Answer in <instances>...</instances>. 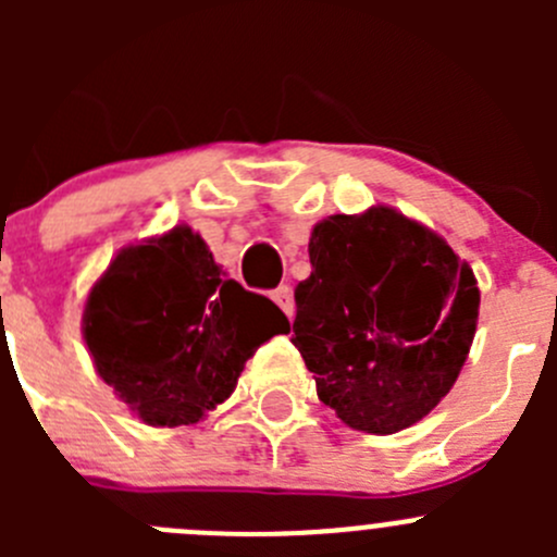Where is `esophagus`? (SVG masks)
Returning a JSON list of instances; mask_svg holds the SVG:
<instances>
[{
	"mask_svg": "<svg viewBox=\"0 0 557 557\" xmlns=\"http://www.w3.org/2000/svg\"><path fill=\"white\" fill-rule=\"evenodd\" d=\"M272 299H274V305L280 307V310L288 314V318H294V310H296V307H294V290H290L288 285H280V288H274Z\"/></svg>",
	"mask_w": 557,
	"mask_h": 557,
	"instance_id": "esophagus-1",
	"label": "esophagus"
}]
</instances>
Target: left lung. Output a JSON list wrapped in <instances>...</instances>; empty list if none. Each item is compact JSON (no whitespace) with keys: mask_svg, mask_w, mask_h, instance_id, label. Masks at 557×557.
Wrapping results in <instances>:
<instances>
[{"mask_svg":"<svg viewBox=\"0 0 557 557\" xmlns=\"http://www.w3.org/2000/svg\"><path fill=\"white\" fill-rule=\"evenodd\" d=\"M312 274L294 290V345L342 423L396 434L450 393L469 356L480 288L469 263L391 207L312 228Z\"/></svg>","mask_w":557,"mask_h":557,"instance_id":"left-lung-1","label":"left lung"}]
</instances>
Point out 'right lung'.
<instances>
[{
	"instance_id": "1",
	"label": "right lung",
	"mask_w": 557,
	"mask_h": 557,
	"mask_svg": "<svg viewBox=\"0 0 557 557\" xmlns=\"http://www.w3.org/2000/svg\"><path fill=\"white\" fill-rule=\"evenodd\" d=\"M288 331L267 296L228 280L188 226L123 247L88 294L94 367L148 425H188L226 401L252 352Z\"/></svg>"
}]
</instances>
